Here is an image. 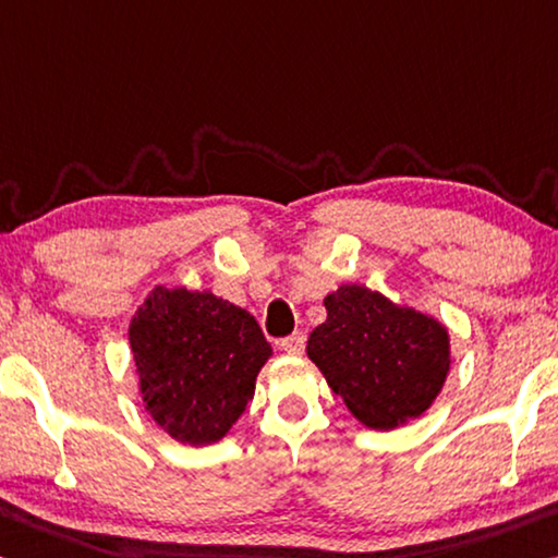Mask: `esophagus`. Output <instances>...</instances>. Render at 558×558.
I'll return each mask as SVG.
<instances>
[{"label": "esophagus", "mask_w": 558, "mask_h": 558, "mask_svg": "<svg viewBox=\"0 0 558 558\" xmlns=\"http://www.w3.org/2000/svg\"><path fill=\"white\" fill-rule=\"evenodd\" d=\"M280 350H286L288 355H300L305 350V335L303 332H293L288 338L280 340Z\"/></svg>", "instance_id": "obj_1"}]
</instances>
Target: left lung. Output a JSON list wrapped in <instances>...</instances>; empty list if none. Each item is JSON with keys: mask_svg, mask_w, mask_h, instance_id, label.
I'll use <instances>...</instances> for the list:
<instances>
[{"mask_svg": "<svg viewBox=\"0 0 558 558\" xmlns=\"http://www.w3.org/2000/svg\"><path fill=\"white\" fill-rule=\"evenodd\" d=\"M325 311L307 357L362 424L395 429L435 402L449 373L445 325L362 286H340Z\"/></svg>", "mask_w": 558, "mask_h": 558, "instance_id": "left-lung-1", "label": "left lung"}]
</instances>
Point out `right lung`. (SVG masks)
I'll return each instance as SVG.
<instances>
[{"label":"right lung","instance_id":"right-lung-1","mask_svg":"<svg viewBox=\"0 0 558 558\" xmlns=\"http://www.w3.org/2000/svg\"><path fill=\"white\" fill-rule=\"evenodd\" d=\"M129 340L146 410L173 439L196 447L233 427L272 355L251 313L185 288H156Z\"/></svg>","mask_w":558,"mask_h":558}]
</instances>
